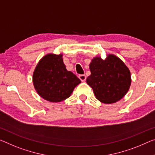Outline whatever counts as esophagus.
<instances>
[{
	"label": "esophagus",
	"mask_w": 155,
	"mask_h": 155,
	"mask_svg": "<svg viewBox=\"0 0 155 155\" xmlns=\"http://www.w3.org/2000/svg\"><path fill=\"white\" fill-rule=\"evenodd\" d=\"M79 78H80V80L82 81V82H85L86 79H87V76H86L85 75H80Z\"/></svg>",
	"instance_id": "obj_1"
}]
</instances>
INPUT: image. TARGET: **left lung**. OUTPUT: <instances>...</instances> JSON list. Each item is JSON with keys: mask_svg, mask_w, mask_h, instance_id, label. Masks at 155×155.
Segmentation results:
<instances>
[{"mask_svg": "<svg viewBox=\"0 0 155 155\" xmlns=\"http://www.w3.org/2000/svg\"><path fill=\"white\" fill-rule=\"evenodd\" d=\"M91 75L87 83L94 90L96 98L104 104L119 101L127 94L131 85L129 68L120 58L112 54L105 59L96 57L89 64Z\"/></svg>", "mask_w": 155, "mask_h": 155, "instance_id": "1", "label": "left lung"}]
</instances>
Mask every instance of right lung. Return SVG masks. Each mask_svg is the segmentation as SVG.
I'll use <instances>...</instances> for the list:
<instances>
[{"label":"right lung","mask_w":155,"mask_h":155,"mask_svg":"<svg viewBox=\"0 0 155 155\" xmlns=\"http://www.w3.org/2000/svg\"><path fill=\"white\" fill-rule=\"evenodd\" d=\"M32 82L37 94L51 102L64 101L81 82L72 72L66 70L62 54H47L40 59L33 73Z\"/></svg>","instance_id":"add662e5"}]
</instances>
